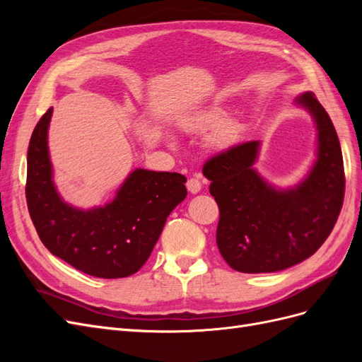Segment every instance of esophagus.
<instances>
[{
	"label": "esophagus",
	"instance_id": "obj_1",
	"mask_svg": "<svg viewBox=\"0 0 362 362\" xmlns=\"http://www.w3.org/2000/svg\"><path fill=\"white\" fill-rule=\"evenodd\" d=\"M201 189H202V184H201V181H199L198 178H190V180L187 181V190H189L190 193L196 194V193L201 192Z\"/></svg>",
	"mask_w": 362,
	"mask_h": 362
}]
</instances>
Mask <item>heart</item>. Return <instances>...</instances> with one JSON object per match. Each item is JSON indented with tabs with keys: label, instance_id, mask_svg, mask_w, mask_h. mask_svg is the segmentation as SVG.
Masks as SVG:
<instances>
[{
	"label": "heart",
	"instance_id": "obj_1",
	"mask_svg": "<svg viewBox=\"0 0 362 362\" xmlns=\"http://www.w3.org/2000/svg\"><path fill=\"white\" fill-rule=\"evenodd\" d=\"M225 116L226 112L221 107L204 108V110L184 117L181 128L189 134H201L217 126L218 128L214 129V133L210 137V145L217 151H223L235 144L240 136V129H242L235 119L223 120ZM168 141L172 146L175 145L173 137H168Z\"/></svg>",
	"mask_w": 362,
	"mask_h": 362
}]
</instances>
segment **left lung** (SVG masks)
<instances>
[{
    "instance_id": "1",
    "label": "left lung",
    "mask_w": 362,
    "mask_h": 362,
    "mask_svg": "<svg viewBox=\"0 0 362 362\" xmlns=\"http://www.w3.org/2000/svg\"><path fill=\"white\" fill-rule=\"evenodd\" d=\"M317 131L315 160L291 187L259 175L261 141L234 146L205 163L221 210L216 242L225 261L243 273H270L310 258L331 234L344 198V166L337 131L311 92L296 98Z\"/></svg>"
}]
</instances>
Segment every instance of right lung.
Segmentation results:
<instances>
[{
  "label": "right lung",
  "mask_w": 362,
  "mask_h": 362,
  "mask_svg": "<svg viewBox=\"0 0 362 362\" xmlns=\"http://www.w3.org/2000/svg\"><path fill=\"white\" fill-rule=\"evenodd\" d=\"M52 108L33 131L27 154V205L42 243L52 255L90 276L127 278L145 264L169 214L187 189L184 175L134 169L115 198L74 206L59 193L48 148Z\"/></svg>",
  "instance_id": "1"
}]
</instances>
